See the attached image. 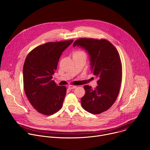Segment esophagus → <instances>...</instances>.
<instances>
[{"mask_svg":"<svg viewBox=\"0 0 150 150\" xmlns=\"http://www.w3.org/2000/svg\"><path fill=\"white\" fill-rule=\"evenodd\" d=\"M76 88V86H75V85H69V86H68V89H69V90L75 89Z\"/></svg>","mask_w":150,"mask_h":150,"instance_id":"obj_1","label":"esophagus"}]
</instances>
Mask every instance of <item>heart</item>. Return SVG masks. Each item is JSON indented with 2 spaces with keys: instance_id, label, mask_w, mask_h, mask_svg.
Instances as JSON below:
<instances>
[{
  "instance_id": "1",
  "label": "heart",
  "mask_w": 150,
  "mask_h": 150,
  "mask_svg": "<svg viewBox=\"0 0 150 150\" xmlns=\"http://www.w3.org/2000/svg\"><path fill=\"white\" fill-rule=\"evenodd\" d=\"M74 55H85V53L81 50H78L74 53Z\"/></svg>"
}]
</instances>
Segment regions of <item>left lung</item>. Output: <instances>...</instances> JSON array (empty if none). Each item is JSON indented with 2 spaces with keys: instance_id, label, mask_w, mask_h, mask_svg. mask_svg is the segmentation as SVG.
Here are the masks:
<instances>
[{
  "instance_id": "8db88e82",
  "label": "left lung",
  "mask_w": 150,
  "mask_h": 150,
  "mask_svg": "<svg viewBox=\"0 0 150 150\" xmlns=\"http://www.w3.org/2000/svg\"><path fill=\"white\" fill-rule=\"evenodd\" d=\"M73 46L80 47L88 53L91 71L98 78L95 90L88 85L84 86L82 107L90 113L100 114L110 108L119 93L122 74L119 54L110 42L103 39L79 38Z\"/></svg>"
}]
</instances>
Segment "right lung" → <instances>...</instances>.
<instances>
[{
    "label": "right lung",
    "instance_id": "obj_1",
    "mask_svg": "<svg viewBox=\"0 0 150 150\" xmlns=\"http://www.w3.org/2000/svg\"><path fill=\"white\" fill-rule=\"evenodd\" d=\"M73 40L50 42L29 53L23 68L25 93L38 112L52 115L59 110L67 93L65 86L52 80L62 52Z\"/></svg>",
    "mask_w": 150,
    "mask_h": 150
}]
</instances>
